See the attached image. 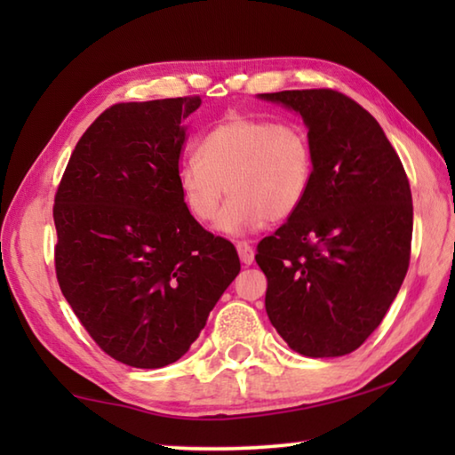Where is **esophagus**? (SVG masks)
<instances>
[{
  "label": "esophagus",
  "instance_id": "obj_1",
  "mask_svg": "<svg viewBox=\"0 0 455 455\" xmlns=\"http://www.w3.org/2000/svg\"><path fill=\"white\" fill-rule=\"evenodd\" d=\"M236 251H238V257L244 265H252V260H255V249L246 243V241H236Z\"/></svg>",
  "mask_w": 455,
  "mask_h": 455
}]
</instances>
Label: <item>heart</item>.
<instances>
[{"mask_svg": "<svg viewBox=\"0 0 455 455\" xmlns=\"http://www.w3.org/2000/svg\"><path fill=\"white\" fill-rule=\"evenodd\" d=\"M315 172L307 128L292 120L230 114L198 140L179 164L184 204L198 222L219 219L227 235L281 222L301 209Z\"/></svg>", "mask_w": 455, "mask_h": 455, "instance_id": "b5f03b06", "label": "heart"}]
</instances>
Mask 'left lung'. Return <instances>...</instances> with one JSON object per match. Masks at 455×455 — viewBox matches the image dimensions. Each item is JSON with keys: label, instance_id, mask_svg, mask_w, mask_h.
I'll list each match as a JSON object with an SVG mask.
<instances>
[{"label": "left lung", "instance_id": "1", "mask_svg": "<svg viewBox=\"0 0 455 455\" xmlns=\"http://www.w3.org/2000/svg\"><path fill=\"white\" fill-rule=\"evenodd\" d=\"M260 98L301 114L315 156L303 206L257 246L267 315L301 355H347L379 327L410 267V180L377 120L341 92Z\"/></svg>", "mask_w": 455, "mask_h": 455}]
</instances>
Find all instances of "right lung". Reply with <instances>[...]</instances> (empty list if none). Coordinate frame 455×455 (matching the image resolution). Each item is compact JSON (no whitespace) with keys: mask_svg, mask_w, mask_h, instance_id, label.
I'll use <instances>...</instances> for the list:
<instances>
[{"mask_svg":"<svg viewBox=\"0 0 455 455\" xmlns=\"http://www.w3.org/2000/svg\"><path fill=\"white\" fill-rule=\"evenodd\" d=\"M200 96L120 102L76 144L53 198L56 276L106 355L180 359L241 271L235 244L184 204L179 163Z\"/></svg>","mask_w":455,"mask_h":455,"instance_id":"1","label":"right lung"}]
</instances>
